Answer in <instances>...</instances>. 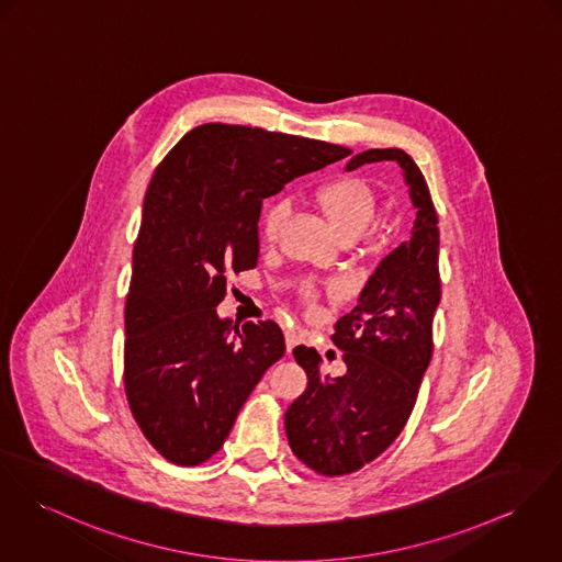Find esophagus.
<instances>
[{
  "label": "esophagus",
  "instance_id": "34e87169",
  "mask_svg": "<svg viewBox=\"0 0 562 562\" xmlns=\"http://www.w3.org/2000/svg\"><path fill=\"white\" fill-rule=\"evenodd\" d=\"M284 336H286V348H289V352H291L295 346L302 342L303 329L302 327H289Z\"/></svg>",
  "mask_w": 562,
  "mask_h": 562
}]
</instances>
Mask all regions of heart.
I'll use <instances>...</instances> for the list:
<instances>
[{"mask_svg": "<svg viewBox=\"0 0 562 562\" xmlns=\"http://www.w3.org/2000/svg\"><path fill=\"white\" fill-rule=\"evenodd\" d=\"M314 203L325 217L331 222V226L345 237H357L368 222L374 216V192L372 188L359 179V177H336L325 183H321L312 192ZM286 220V205L284 203H271L265 207L260 216V235L265 241H276L282 224ZM305 302L314 303L318 300V291L312 284L303 286Z\"/></svg>", "mask_w": 562, "mask_h": 562, "instance_id": "heart-1", "label": "heart"}]
</instances>
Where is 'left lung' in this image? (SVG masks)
Segmentation results:
<instances>
[{
    "label": "left lung",
    "instance_id": "left-lung-1",
    "mask_svg": "<svg viewBox=\"0 0 562 562\" xmlns=\"http://www.w3.org/2000/svg\"><path fill=\"white\" fill-rule=\"evenodd\" d=\"M397 162L408 183L415 222L363 286L359 303L334 325L345 352L342 376H321V355L297 346L307 387L289 406L284 428L293 453L325 476L350 475L376 460L406 426L432 359V321L440 302L438 216L426 177L395 147L368 149L346 171Z\"/></svg>",
    "mask_w": 562,
    "mask_h": 562
}]
</instances>
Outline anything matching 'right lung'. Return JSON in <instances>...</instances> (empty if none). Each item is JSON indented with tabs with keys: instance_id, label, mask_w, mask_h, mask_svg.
<instances>
[{
	"instance_id": "add662e5",
	"label": "right lung",
	"mask_w": 562,
	"mask_h": 562,
	"mask_svg": "<svg viewBox=\"0 0 562 562\" xmlns=\"http://www.w3.org/2000/svg\"><path fill=\"white\" fill-rule=\"evenodd\" d=\"M348 147L248 126L190 130L156 167L143 201L126 297L124 387L154 449L207 462L260 376L286 350L273 321L220 318L226 276L259 260L262 199Z\"/></svg>"
}]
</instances>
